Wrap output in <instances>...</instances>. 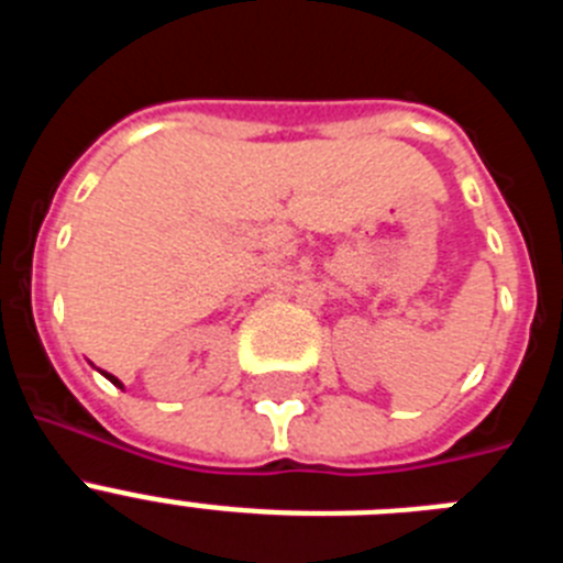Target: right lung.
<instances>
[{
    "label": "right lung",
    "instance_id": "add662e5",
    "mask_svg": "<svg viewBox=\"0 0 563 563\" xmlns=\"http://www.w3.org/2000/svg\"><path fill=\"white\" fill-rule=\"evenodd\" d=\"M103 375H107V372H103ZM107 377L114 383V386H121V380H118V377H114V375H107ZM121 389H123V386H121Z\"/></svg>",
    "mask_w": 563,
    "mask_h": 563
}]
</instances>
